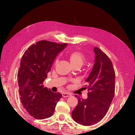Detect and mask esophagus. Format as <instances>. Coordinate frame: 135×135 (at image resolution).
<instances>
[{
    "label": "esophagus",
    "mask_w": 135,
    "mask_h": 135,
    "mask_svg": "<svg viewBox=\"0 0 135 135\" xmlns=\"http://www.w3.org/2000/svg\"><path fill=\"white\" fill-rule=\"evenodd\" d=\"M71 95L69 93H67V92L62 93V97H64V98L69 97H71Z\"/></svg>",
    "instance_id": "1"
}]
</instances>
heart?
I'll return each instance as SVG.
<instances>
[{"instance_id": "heart-1", "label": "heart", "mask_w": 135, "mask_h": 135, "mask_svg": "<svg viewBox=\"0 0 135 135\" xmlns=\"http://www.w3.org/2000/svg\"><path fill=\"white\" fill-rule=\"evenodd\" d=\"M68 58L71 64L76 67V66H81L83 64L85 61V57L81 52L77 51L70 52L68 55ZM58 62V59H56L55 63L56 64Z\"/></svg>"}]
</instances>
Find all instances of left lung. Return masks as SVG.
Wrapping results in <instances>:
<instances>
[{
  "instance_id": "left-lung-1",
  "label": "left lung",
  "mask_w": 135,
  "mask_h": 135,
  "mask_svg": "<svg viewBox=\"0 0 135 135\" xmlns=\"http://www.w3.org/2000/svg\"><path fill=\"white\" fill-rule=\"evenodd\" d=\"M94 52V65L86 80L88 97L83 99L75 95L78 104L72 111L73 120L84 126L95 124L104 117L115 93V71L111 59L98 47Z\"/></svg>"
}]
</instances>
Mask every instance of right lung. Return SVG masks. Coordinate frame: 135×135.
Returning <instances> with one entry per match:
<instances>
[{"label": "right lung", "instance_id": "add662e5", "mask_svg": "<svg viewBox=\"0 0 135 135\" xmlns=\"http://www.w3.org/2000/svg\"><path fill=\"white\" fill-rule=\"evenodd\" d=\"M67 46L40 40L30 46L22 57L17 76L20 99L30 115L36 119L51 117L62 97L60 93L44 88L43 83L55 57Z\"/></svg>", "mask_w": 135, "mask_h": 135}]
</instances>
